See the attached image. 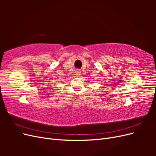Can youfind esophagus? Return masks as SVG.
<instances>
[{
    "mask_svg": "<svg viewBox=\"0 0 156 156\" xmlns=\"http://www.w3.org/2000/svg\"><path fill=\"white\" fill-rule=\"evenodd\" d=\"M75 75H76L77 77H79V76H80V75H81V71H80L79 69H77V70H75Z\"/></svg>",
    "mask_w": 156,
    "mask_h": 156,
    "instance_id": "1",
    "label": "esophagus"
}]
</instances>
